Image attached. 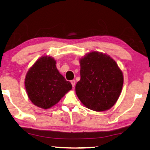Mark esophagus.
<instances>
[{
    "instance_id": "esophagus-1",
    "label": "esophagus",
    "mask_w": 150,
    "mask_h": 150,
    "mask_svg": "<svg viewBox=\"0 0 150 150\" xmlns=\"http://www.w3.org/2000/svg\"><path fill=\"white\" fill-rule=\"evenodd\" d=\"M71 83L72 84V86L74 87L75 85V80H72L71 81Z\"/></svg>"
}]
</instances>
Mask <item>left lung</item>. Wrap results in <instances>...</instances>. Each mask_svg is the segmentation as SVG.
I'll return each instance as SVG.
<instances>
[{
	"label": "left lung",
	"instance_id": "left-lung-1",
	"mask_svg": "<svg viewBox=\"0 0 150 150\" xmlns=\"http://www.w3.org/2000/svg\"><path fill=\"white\" fill-rule=\"evenodd\" d=\"M81 80L75 92L84 105L91 110L109 109L118 100L124 77L118 64L109 56L92 52L81 59Z\"/></svg>",
	"mask_w": 150,
	"mask_h": 150
}]
</instances>
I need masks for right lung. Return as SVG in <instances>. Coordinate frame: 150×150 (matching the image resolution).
Listing matches in <instances>:
<instances>
[{
  "instance_id": "right-lung-1",
  "label": "right lung",
  "mask_w": 150,
  "mask_h": 150,
  "mask_svg": "<svg viewBox=\"0 0 150 150\" xmlns=\"http://www.w3.org/2000/svg\"><path fill=\"white\" fill-rule=\"evenodd\" d=\"M25 84L30 101L44 109L54 106L72 88L50 57H42L36 62L26 74Z\"/></svg>"
}]
</instances>
